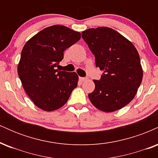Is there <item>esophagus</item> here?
I'll return each mask as SVG.
<instances>
[{
	"mask_svg": "<svg viewBox=\"0 0 158 158\" xmlns=\"http://www.w3.org/2000/svg\"><path fill=\"white\" fill-rule=\"evenodd\" d=\"M87 79H88L87 77H79V80H80V81H86Z\"/></svg>",
	"mask_w": 158,
	"mask_h": 158,
	"instance_id": "esophagus-1",
	"label": "esophagus"
}]
</instances>
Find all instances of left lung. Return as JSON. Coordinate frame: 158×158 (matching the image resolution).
<instances>
[{"label": "left lung", "instance_id": "obj_1", "mask_svg": "<svg viewBox=\"0 0 158 158\" xmlns=\"http://www.w3.org/2000/svg\"><path fill=\"white\" fill-rule=\"evenodd\" d=\"M81 37L95 56L96 67L102 70L95 89L88 94L97 109L113 112L128 105L143 79L139 53L133 44L118 32L106 27L90 28Z\"/></svg>", "mask_w": 158, "mask_h": 158}]
</instances>
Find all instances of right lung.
Here are the masks:
<instances>
[{"label":"right lung","instance_id":"right-lung-1","mask_svg":"<svg viewBox=\"0 0 158 158\" xmlns=\"http://www.w3.org/2000/svg\"><path fill=\"white\" fill-rule=\"evenodd\" d=\"M80 32L61 25L48 27L27 41L18 65L23 88L36 106L46 111L60 108L77 88L75 72L56 70L64 51L77 43Z\"/></svg>","mask_w":158,"mask_h":158}]
</instances>
